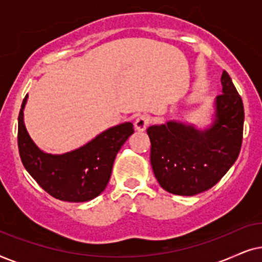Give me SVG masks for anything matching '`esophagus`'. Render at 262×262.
<instances>
[{"label": "esophagus", "instance_id": "esophagus-1", "mask_svg": "<svg viewBox=\"0 0 262 262\" xmlns=\"http://www.w3.org/2000/svg\"><path fill=\"white\" fill-rule=\"evenodd\" d=\"M151 123V118L147 115H140L137 120H135L134 127L138 132H144L146 128L148 127V124Z\"/></svg>", "mask_w": 262, "mask_h": 262}]
</instances>
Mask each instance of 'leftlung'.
Instances as JSON below:
<instances>
[{"label":"left lung","mask_w":262,"mask_h":262,"mask_svg":"<svg viewBox=\"0 0 262 262\" xmlns=\"http://www.w3.org/2000/svg\"><path fill=\"white\" fill-rule=\"evenodd\" d=\"M212 123L205 129L180 121L147 128L151 165L163 189L191 196L218 183L236 162L242 145L245 109L230 75L222 74Z\"/></svg>","instance_id":"1"}]
</instances>
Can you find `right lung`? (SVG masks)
Masks as SVG:
<instances>
[{"mask_svg":"<svg viewBox=\"0 0 262 262\" xmlns=\"http://www.w3.org/2000/svg\"><path fill=\"white\" fill-rule=\"evenodd\" d=\"M24 99L17 118V146L27 172L43 189L58 200L85 202L98 196L109 182L118 151L134 133L133 123L124 122L97 135L81 147L51 155L38 147L24 122Z\"/></svg>","mask_w":262,"mask_h":262,"instance_id":"1","label":"right lung"}]
</instances>
